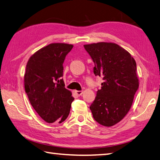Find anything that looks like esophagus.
<instances>
[{
    "label": "esophagus",
    "mask_w": 160,
    "mask_h": 160,
    "mask_svg": "<svg viewBox=\"0 0 160 160\" xmlns=\"http://www.w3.org/2000/svg\"><path fill=\"white\" fill-rule=\"evenodd\" d=\"M75 93H76L77 96H82V94L83 93V91H75Z\"/></svg>",
    "instance_id": "obj_1"
}]
</instances>
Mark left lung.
Masks as SVG:
<instances>
[{"label": "left lung", "mask_w": 160, "mask_h": 160, "mask_svg": "<svg viewBox=\"0 0 160 160\" xmlns=\"http://www.w3.org/2000/svg\"><path fill=\"white\" fill-rule=\"evenodd\" d=\"M84 47L94 62V74L104 80L90 109L98 123L112 127L126 116L132 106L139 87L136 62L130 53L113 42Z\"/></svg>", "instance_id": "1"}]
</instances>
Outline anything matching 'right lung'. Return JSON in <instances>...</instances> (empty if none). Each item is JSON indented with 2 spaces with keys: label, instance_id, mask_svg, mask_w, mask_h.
Returning <instances> with one entry per match:
<instances>
[{
  "label": "right lung",
  "instance_id": "1",
  "mask_svg": "<svg viewBox=\"0 0 160 160\" xmlns=\"http://www.w3.org/2000/svg\"><path fill=\"white\" fill-rule=\"evenodd\" d=\"M73 45L52 43L37 51L27 64L24 84L32 106L47 123H62L74 98L64 87L62 64Z\"/></svg>",
  "mask_w": 160,
  "mask_h": 160
}]
</instances>
